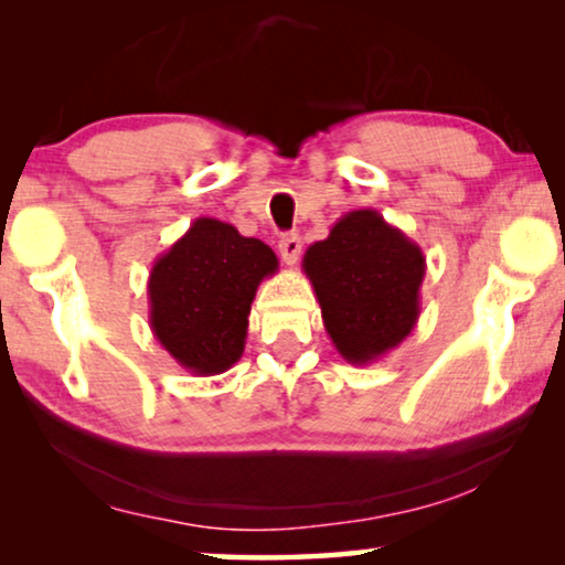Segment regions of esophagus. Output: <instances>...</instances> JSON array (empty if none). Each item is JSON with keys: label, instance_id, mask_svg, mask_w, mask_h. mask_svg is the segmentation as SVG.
Here are the masks:
<instances>
[{"label": "esophagus", "instance_id": "obj_1", "mask_svg": "<svg viewBox=\"0 0 565 565\" xmlns=\"http://www.w3.org/2000/svg\"><path fill=\"white\" fill-rule=\"evenodd\" d=\"M300 249H303V242H300L298 234H285L280 238V257L285 265H296L300 257Z\"/></svg>", "mask_w": 565, "mask_h": 565}]
</instances>
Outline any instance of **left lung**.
<instances>
[{
  "label": "left lung",
  "instance_id": "left-lung-1",
  "mask_svg": "<svg viewBox=\"0 0 565 565\" xmlns=\"http://www.w3.org/2000/svg\"><path fill=\"white\" fill-rule=\"evenodd\" d=\"M303 273L327 334L352 365L381 360L414 331L427 259L373 207L342 215L323 242L308 246Z\"/></svg>",
  "mask_w": 565,
  "mask_h": 565
}]
</instances>
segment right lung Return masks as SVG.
I'll use <instances>...</instances> for the list:
<instances>
[{
  "label": "right lung",
  "mask_w": 565,
  "mask_h": 565,
  "mask_svg": "<svg viewBox=\"0 0 565 565\" xmlns=\"http://www.w3.org/2000/svg\"><path fill=\"white\" fill-rule=\"evenodd\" d=\"M275 273L277 257L265 242L218 218H195L151 267L153 337L188 373H226L244 352L259 282Z\"/></svg>",
  "instance_id": "right-lung-1"
}]
</instances>
